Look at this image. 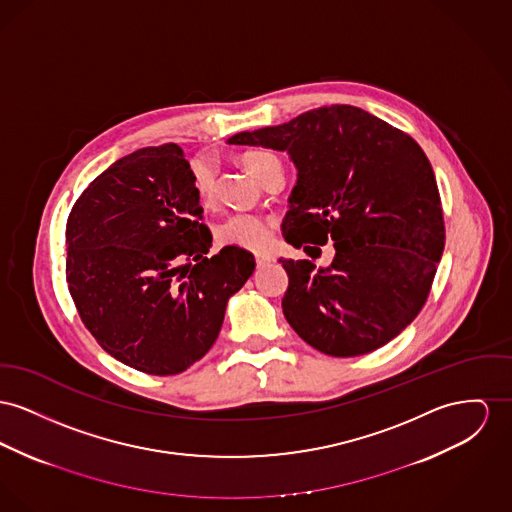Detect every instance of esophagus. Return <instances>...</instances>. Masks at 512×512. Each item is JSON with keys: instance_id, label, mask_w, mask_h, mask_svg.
I'll return each instance as SVG.
<instances>
[{"instance_id": "34e87169", "label": "esophagus", "mask_w": 512, "mask_h": 512, "mask_svg": "<svg viewBox=\"0 0 512 512\" xmlns=\"http://www.w3.org/2000/svg\"><path fill=\"white\" fill-rule=\"evenodd\" d=\"M270 260H272V256H270L268 252H258V254H256V264H258V266H264V264H268Z\"/></svg>"}]
</instances>
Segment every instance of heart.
Wrapping results in <instances>:
<instances>
[{"label": "heart", "instance_id": "obj_1", "mask_svg": "<svg viewBox=\"0 0 512 512\" xmlns=\"http://www.w3.org/2000/svg\"><path fill=\"white\" fill-rule=\"evenodd\" d=\"M268 151H248L242 155V165L252 176H260L264 165L272 159ZM190 178L200 200L207 202L213 194V167L205 157H194L190 163ZM272 223L252 215V213H235L229 215L217 227V240L223 246H239L248 250H262L272 240Z\"/></svg>", "mask_w": 512, "mask_h": 512}]
</instances>
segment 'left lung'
I'll return each instance as SVG.
<instances>
[{
    "mask_svg": "<svg viewBox=\"0 0 512 512\" xmlns=\"http://www.w3.org/2000/svg\"><path fill=\"white\" fill-rule=\"evenodd\" d=\"M229 143L287 151L299 178L283 237L308 256L322 252L314 243L334 242L330 268L279 260L291 328L332 357L394 340L425 305L444 248L435 172L417 141L357 106L332 104Z\"/></svg>",
    "mask_w": 512,
    "mask_h": 512,
    "instance_id": "8db88e82",
    "label": "left lung"
}]
</instances>
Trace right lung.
Returning <instances> with one entry per match:
<instances>
[{
    "label": "right lung",
    "instance_id": "1",
    "mask_svg": "<svg viewBox=\"0 0 512 512\" xmlns=\"http://www.w3.org/2000/svg\"><path fill=\"white\" fill-rule=\"evenodd\" d=\"M176 143L143 147L99 174L66 225L69 295L93 338L120 363L169 376L215 343L254 256L211 233Z\"/></svg>",
    "mask_w": 512,
    "mask_h": 512
}]
</instances>
